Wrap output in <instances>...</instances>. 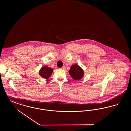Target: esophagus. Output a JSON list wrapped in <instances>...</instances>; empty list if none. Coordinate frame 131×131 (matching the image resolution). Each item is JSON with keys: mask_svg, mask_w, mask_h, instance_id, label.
Here are the masks:
<instances>
[{"mask_svg": "<svg viewBox=\"0 0 131 131\" xmlns=\"http://www.w3.org/2000/svg\"><path fill=\"white\" fill-rule=\"evenodd\" d=\"M65 66H63L62 67V68H61V69H63V70H64V69H65Z\"/></svg>", "mask_w": 131, "mask_h": 131, "instance_id": "34e87169", "label": "esophagus"}]
</instances>
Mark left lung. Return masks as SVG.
I'll return each mask as SVG.
<instances>
[{
    "instance_id": "left-lung-1",
    "label": "left lung",
    "mask_w": 131,
    "mask_h": 131,
    "mask_svg": "<svg viewBox=\"0 0 131 131\" xmlns=\"http://www.w3.org/2000/svg\"><path fill=\"white\" fill-rule=\"evenodd\" d=\"M69 72L71 77L75 80L81 79L84 74L83 70L78 65H72Z\"/></svg>"
}]
</instances>
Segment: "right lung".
Instances as JSON below:
<instances>
[{
  "instance_id": "right-lung-1",
  "label": "right lung",
  "mask_w": 131,
  "mask_h": 131,
  "mask_svg": "<svg viewBox=\"0 0 131 131\" xmlns=\"http://www.w3.org/2000/svg\"><path fill=\"white\" fill-rule=\"evenodd\" d=\"M53 72L52 69L49 68L47 66H45L40 69L39 72L40 75L44 79H48Z\"/></svg>"
}]
</instances>
